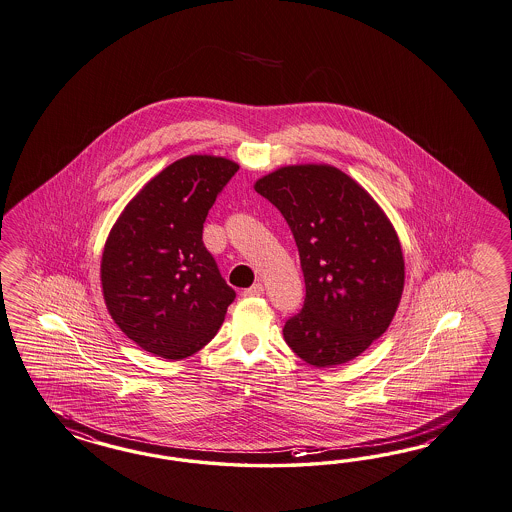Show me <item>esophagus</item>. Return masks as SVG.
Wrapping results in <instances>:
<instances>
[{"label": "esophagus", "instance_id": "34e87169", "mask_svg": "<svg viewBox=\"0 0 512 512\" xmlns=\"http://www.w3.org/2000/svg\"><path fill=\"white\" fill-rule=\"evenodd\" d=\"M264 292V287L261 283H255V285H251L249 289L244 291V296H261Z\"/></svg>", "mask_w": 512, "mask_h": 512}]
</instances>
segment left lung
<instances>
[{"label": "left lung", "instance_id": "8db88e82", "mask_svg": "<svg viewBox=\"0 0 512 512\" xmlns=\"http://www.w3.org/2000/svg\"><path fill=\"white\" fill-rule=\"evenodd\" d=\"M291 227L305 279L285 322L292 352L313 367L358 358L386 332L404 289L401 242L384 210L341 169L279 167L255 182Z\"/></svg>", "mask_w": 512, "mask_h": 512}]
</instances>
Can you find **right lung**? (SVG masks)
I'll list each match as a JSON object with an SVG mask.
<instances>
[{"mask_svg": "<svg viewBox=\"0 0 512 512\" xmlns=\"http://www.w3.org/2000/svg\"><path fill=\"white\" fill-rule=\"evenodd\" d=\"M238 164L180 158L126 205L106 240L100 281L113 322L143 350L184 360L218 333L236 292L203 244V223Z\"/></svg>", "mask_w": 512, "mask_h": 512, "instance_id": "right-lung-1", "label": "right lung"}]
</instances>
